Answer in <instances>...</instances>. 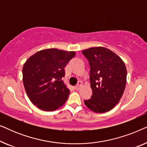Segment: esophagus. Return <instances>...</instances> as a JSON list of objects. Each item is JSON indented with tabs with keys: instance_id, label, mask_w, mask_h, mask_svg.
<instances>
[{
	"instance_id": "obj_1",
	"label": "esophagus",
	"mask_w": 147,
	"mask_h": 147,
	"mask_svg": "<svg viewBox=\"0 0 147 147\" xmlns=\"http://www.w3.org/2000/svg\"><path fill=\"white\" fill-rule=\"evenodd\" d=\"M82 85V82H81V81H79L78 82V84H77V85H76V86H75V89L76 90H78L80 89V86H81Z\"/></svg>"
}]
</instances>
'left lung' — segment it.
<instances>
[{
  "mask_svg": "<svg viewBox=\"0 0 147 147\" xmlns=\"http://www.w3.org/2000/svg\"><path fill=\"white\" fill-rule=\"evenodd\" d=\"M82 53L90 66V86L92 95L84 100L88 108L97 113L112 110L123 95L127 71L119 56L103 47H92Z\"/></svg>",
  "mask_w": 147,
  "mask_h": 147,
  "instance_id": "left-lung-1",
  "label": "left lung"
}]
</instances>
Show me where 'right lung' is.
<instances>
[{
  "label": "right lung",
  "instance_id": "add662e5",
  "mask_svg": "<svg viewBox=\"0 0 147 147\" xmlns=\"http://www.w3.org/2000/svg\"><path fill=\"white\" fill-rule=\"evenodd\" d=\"M75 51L57 49L41 50L31 56L23 67V81L32 103L45 111H53L67 100L69 90L62 78Z\"/></svg>",
  "mask_w": 147,
  "mask_h": 147
}]
</instances>
